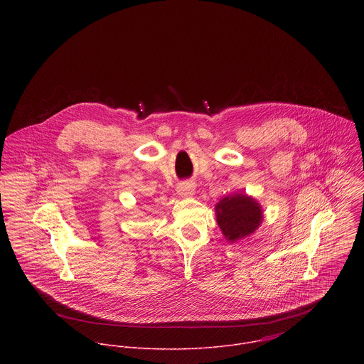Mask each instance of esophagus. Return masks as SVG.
<instances>
[{"instance_id":"obj_1","label":"esophagus","mask_w":364,"mask_h":364,"mask_svg":"<svg viewBox=\"0 0 364 364\" xmlns=\"http://www.w3.org/2000/svg\"><path fill=\"white\" fill-rule=\"evenodd\" d=\"M176 191H178L179 196H183V198L192 196L195 193V183H192V182H182V183L178 185Z\"/></svg>"}]
</instances>
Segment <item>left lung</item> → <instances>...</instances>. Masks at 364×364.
<instances>
[{
    "instance_id": "left-lung-1",
    "label": "left lung",
    "mask_w": 364,
    "mask_h": 364,
    "mask_svg": "<svg viewBox=\"0 0 364 364\" xmlns=\"http://www.w3.org/2000/svg\"><path fill=\"white\" fill-rule=\"evenodd\" d=\"M215 217L225 240L235 242L258 230L263 214L254 198L237 193L223 198L215 205Z\"/></svg>"
}]
</instances>
